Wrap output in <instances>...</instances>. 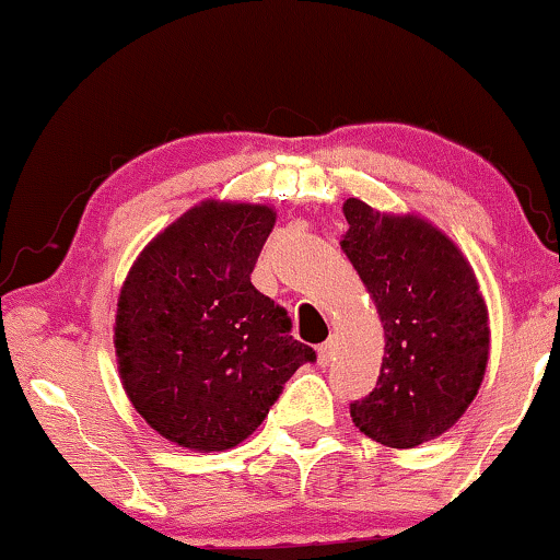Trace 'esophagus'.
Listing matches in <instances>:
<instances>
[{"instance_id": "obj_1", "label": "esophagus", "mask_w": 560, "mask_h": 560, "mask_svg": "<svg viewBox=\"0 0 560 560\" xmlns=\"http://www.w3.org/2000/svg\"><path fill=\"white\" fill-rule=\"evenodd\" d=\"M332 352H335V340H327V342L319 345V348H317V360H319L322 368L329 365V360H332Z\"/></svg>"}]
</instances>
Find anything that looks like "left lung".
<instances>
[{
	"label": "left lung",
	"instance_id": "8db88e82",
	"mask_svg": "<svg viewBox=\"0 0 560 560\" xmlns=\"http://www.w3.org/2000/svg\"><path fill=\"white\" fill-rule=\"evenodd\" d=\"M340 246L373 296L385 332L375 388L352 423L377 444L413 448L462 419L490 358V322L475 271L446 233L419 215L345 200Z\"/></svg>",
	"mask_w": 560,
	"mask_h": 560
}]
</instances>
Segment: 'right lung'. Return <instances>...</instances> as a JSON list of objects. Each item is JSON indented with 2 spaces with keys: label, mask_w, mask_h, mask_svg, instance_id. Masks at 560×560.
Listing matches in <instances>:
<instances>
[{
  "label": "right lung",
  "mask_w": 560,
  "mask_h": 560,
  "mask_svg": "<svg viewBox=\"0 0 560 560\" xmlns=\"http://www.w3.org/2000/svg\"><path fill=\"white\" fill-rule=\"evenodd\" d=\"M277 223L269 205H195L133 261L114 345L126 396L172 444L225 452L261 427L310 345L250 273Z\"/></svg>",
  "instance_id": "right-lung-1"
}]
</instances>
